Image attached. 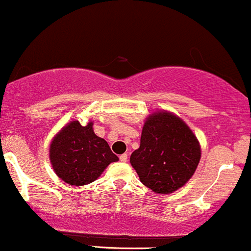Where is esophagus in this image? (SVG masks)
<instances>
[{"label":"esophagus","mask_w":251,"mask_h":251,"mask_svg":"<svg viewBox=\"0 0 251 251\" xmlns=\"http://www.w3.org/2000/svg\"><path fill=\"white\" fill-rule=\"evenodd\" d=\"M120 160L122 162H126V160H128V154H122V155L120 156Z\"/></svg>","instance_id":"1"}]
</instances>
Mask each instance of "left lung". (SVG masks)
<instances>
[{"label":"left lung","instance_id":"left-lung-1","mask_svg":"<svg viewBox=\"0 0 251 251\" xmlns=\"http://www.w3.org/2000/svg\"><path fill=\"white\" fill-rule=\"evenodd\" d=\"M201 145L186 123L168 111L149 115L140 148L130 163L145 186L155 193L179 190L192 178L201 161Z\"/></svg>","mask_w":251,"mask_h":251}]
</instances>
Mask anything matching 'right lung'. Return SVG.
Here are the masks:
<instances>
[{"mask_svg":"<svg viewBox=\"0 0 251 251\" xmlns=\"http://www.w3.org/2000/svg\"><path fill=\"white\" fill-rule=\"evenodd\" d=\"M94 123L81 126L71 121L55 135L50 146V160L55 174L73 186L95 181L109 163L117 161L108 142L94 133Z\"/></svg>","mask_w":251,"mask_h":251,"instance_id":"obj_1","label":"right lung"}]
</instances>
